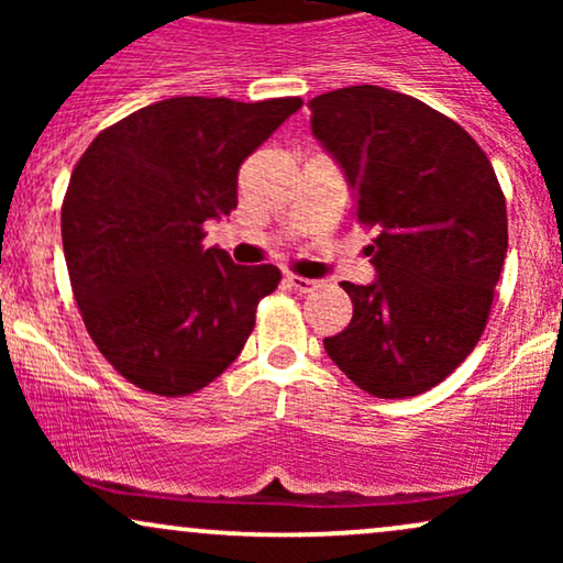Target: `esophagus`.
<instances>
[{"label":"esophagus","instance_id":"esophagus-1","mask_svg":"<svg viewBox=\"0 0 563 563\" xmlns=\"http://www.w3.org/2000/svg\"><path fill=\"white\" fill-rule=\"evenodd\" d=\"M286 280L294 286L296 290H301V294H307V290H314L318 288V280H309V277H301V275H286Z\"/></svg>","mask_w":563,"mask_h":563}]
</instances>
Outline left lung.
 Here are the masks:
<instances>
[{
  "instance_id": "8db88e82",
  "label": "left lung",
  "mask_w": 563,
  "mask_h": 563,
  "mask_svg": "<svg viewBox=\"0 0 563 563\" xmlns=\"http://www.w3.org/2000/svg\"><path fill=\"white\" fill-rule=\"evenodd\" d=\"M312 134L376 228V280L341 283L352 322L322 341L360 389L380 399L429 391L487 325L508 251L506 198L466 129L426 102L360 84L309 100Z\"/></svg>"
}]
</instances>
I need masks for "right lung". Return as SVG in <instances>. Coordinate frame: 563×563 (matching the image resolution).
<instances>
[{
	"mask_svg": "<svg viewBox=\"0 0 563 563\" xmlns=\"http://www.w3.org/2000/svg\"><path fill=\"white\" fill-rule=\"evenodd\" d=\"M299 97H172L95 137L63 200V251L84 325L126 380L185 397L235 363L280 269L241 267L203 224L238 206V169Z\"/></svg>",
	"mask_w": 563,
	"mask_h": 563,
	"instance_id": "1",
	"label": "right lung"
}]
</instances>
